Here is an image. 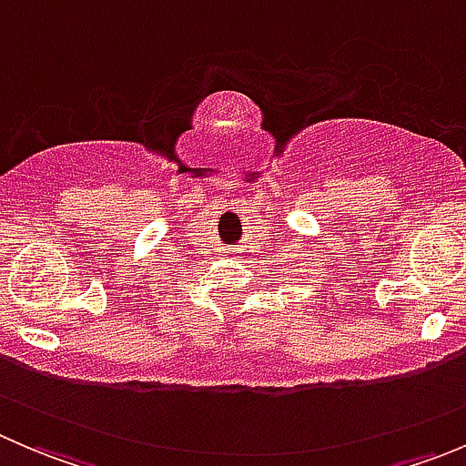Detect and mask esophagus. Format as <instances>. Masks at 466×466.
Masks as SVG:
<instances>
[{"label":"esophagus","instance_id":"1","mask_svg":"<svg viewBox=\"0 0 466 466\" xmlns=\"http://www.w3.org/2000/svg\"><path fill=\"white\" fill-rule=\"evenodd\" d=\"M229 252H237V250H229Z\"/></svg>","mask_w":466,"mask_h":466}]
</instances>
